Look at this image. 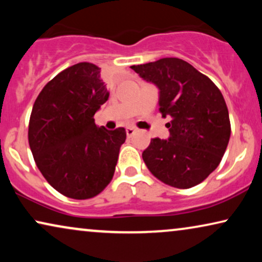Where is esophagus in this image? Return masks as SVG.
Masks as SVG:
<instances>
[{"label":"esophagus","mask_w":262,"mask_h":262,"mask_svg":"<svg viewBox=\"0 0 262 262\" xmlns=\"http://www.w3.org/2000/svg\"><path fill=\"white\" fill-rule=\"evenodd\" d=\"M136 132V128L135 127H127L126 128V135L128 136V137H131V136H134V134Z\"/></svg>","instance_id":"1"}]
</instances>
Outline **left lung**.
<instances>
[{
	"label": "left lung",
	"mask_w": 262,
	"mask_h": 262,
	"mask_svg": "<svg viewBox=\"0 0 262 262\" xmlns=\"http://www.w3.org/2000/svg\"><path fill=\"white\" fill-rule=\"evenodd\" d=\"M131 69L157 85L160 112L170 118V137L152 138L142 154L148 169L171 187L200 184L221 163L231 134L221 91L191 64L174 57Z\"/></svg>",
	"instance_id": "1"
}]
</instances>
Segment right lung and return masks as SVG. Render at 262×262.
Here are the masks:
<instances>
[{
  "label": "right lung",
  "instance_id": "1",
  "mask_svg": "<svg viewBox=\"0 0 262 262\" xmlns=\"http://www.w3.org/2000/svg\"><path fill=\"white\" fill-rule=\"evenodd\" d=\"M108 96L100 68L83 62L60 71L35 99L31 151L46 181L68 198H93L112 180L126 132L96 126L94 114Z\"/></svg>",
  "mask_w": 262,
  "mask_h": 262
}]
</instances>
